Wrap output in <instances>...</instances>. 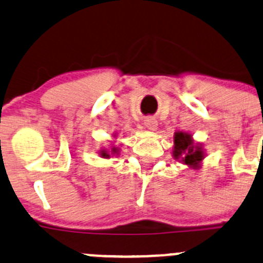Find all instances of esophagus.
<instances>
[{
	"label": "esophagus",
	"mask_w": 263,
	"mask_h": 263,
	"mask_svg": "<svg viewBox=\"0 0 263 263\" xmlns=\"http://www.w3.org/2000/svg\"><path fill=\"white\" fill-rule=\"evenodd\" d=\"M144 124L146 126L147 129H150V131H155L158 127V122L155 118H146L145 119Z\"/></svg>",
	"instance_id": "1"
}]
</instances>
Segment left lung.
Instances as JSON below:
<instances>
[{
	"mask_svg": "<svg viewBox=\"0 0 263 263\" xmlns=\"http://www.w3.org/2000/svg\"><path fill=\"white\" fill-rule=\"evenodd\" d=\"M173 157L175 159H180L183 164L196 168L204 158L202 147L194 144L191 135L186 132H176L173 137Z\"/></svg>",
	"mask_w": 263,
	"mask_h": 263,
	"instance_id": "left-lung-1",
	"label": "left lung"
}]
</instances>
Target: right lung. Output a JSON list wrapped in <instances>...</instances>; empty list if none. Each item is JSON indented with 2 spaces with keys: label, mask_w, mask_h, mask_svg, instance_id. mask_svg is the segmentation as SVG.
I'll return each mask as SVG.
<instances>
[{
  "label": "right lung",
  "mask_w": 263,
  "mask_h": 263,
  "mask_svg": "<svg viewBox=\"0 0 263 263\" xmlns=\"http://www.w3.org/2000/svg\"><path fill=\"white\" fill-rule=\"evenodd\" d=\"M111 154H116V153H118V149H117V147H111ZM100 155L103 158H109L110 157V154H109L108 153V150H101L100 152Z\"/></svg>",
  "instance_id": "add662e5"
}]
</instances>
